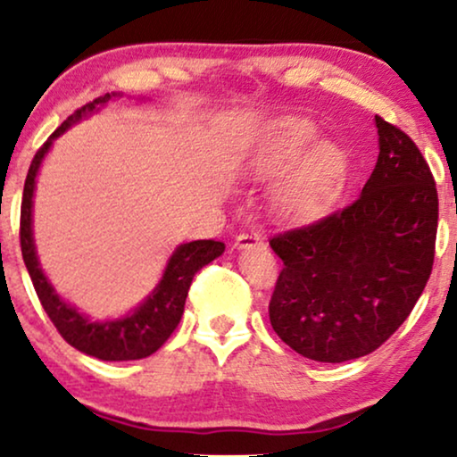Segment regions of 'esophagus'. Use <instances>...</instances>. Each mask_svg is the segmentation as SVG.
Returning a JSON list of instances; mask_svg holds the SVG:
<instances>
[{
	"mask_svg": "<svg viewBox=\"0 0 457 457\" xmlns=\"http://www.w3.org/2000/svg\"><path fill=\"white\" fill-rule=\"evenodd\" d=\"M255 245H262V235L255 233V230H247V233H241L235 239L237 249H247V247H255Z\"/></svg>",
	"mask_w": 457,
	"mask_h": 457,
	"instance_id": "1",
	"label": "esophagus"
}]
</instances>
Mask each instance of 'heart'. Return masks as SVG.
<instances>
[{"label": "heart", "mask_w": 457, "mask_h": 457, "mask_svg": "<svg viewBox=\"0 0 457 457\" xmlns=\"http://www.w3.org/2000/svg\"><path fill=\"white\" fill-rule=\"evenodd\" d=\"M312 139H314V129L308 122H293L283 139L268 147L253 162L255 177L274 179L300 160L274 193L280 214L293 220H308L322 214L339 195L345 180V155L333 143H318L302 155Z\"/></svg>", "instance_id": "1"}]
</instances>
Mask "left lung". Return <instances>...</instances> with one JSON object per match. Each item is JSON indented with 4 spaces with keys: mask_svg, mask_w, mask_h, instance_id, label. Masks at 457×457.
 <instances>
[{
    "mask_svg": "<svg viewBox=\"0 0 457 457\" xmlns=\"http://www.w3.org/2000/svg\"><path fill=\"white\" fill-rule=\"evenodd\" d=\"M374 120L380 152L361 195L270 239L283 260L270 324L287 345L316 361L339 364L378 349L414 310L433 270V172L402 129Z\"/></svg>",
    "mask_w": 457,
    "mask_h": 457,
    "instance_id": "left-lung-1",
    "label": "left lung"
}]
</instances>
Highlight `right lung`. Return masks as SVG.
<instances>
[{
    "label": "right lung",
    "instance_id": "1",
    "mask_svg": "<svg viewBox=\"0 0 457 457\" xmlns=\"http://www.w3.org/2000/svg\"><path fill=\"white\" fill-rule=\"evenodd\" d=\"M114 96V93H112ZM110 93L93 99L79 108L72 116H68L62 127H58L49 135V139L37 149L33 162H30L27 180H24L22 191V205H21V249L22 260L27 264V270L33 280L37 297L58 328V333L64 337L66 343H71L74 349L87 355H93L97 360L105 361H122V360H141L158 352V349L168 341V337L179 327L180 316L185 310V299L189 293L191 280L197 270H202L205 264L216 260L224 252V243L214 239H202L183 243L168 260V266L162 277L160 285L155 287L152 295L137 308L133 314L120 318V320L108 322H91L83 314H79L72 305L62 302L54 287L43 274L39 260L35 253L33 243V228H30V210H33V191L35 179L39 172L43 155L52 147V141L60 137L64 130L77 122L85 114H89L104 105L112 97Z\"/></svg>",
    "mask_w": 457,
    "mask_h": 457
}]
</instances>
